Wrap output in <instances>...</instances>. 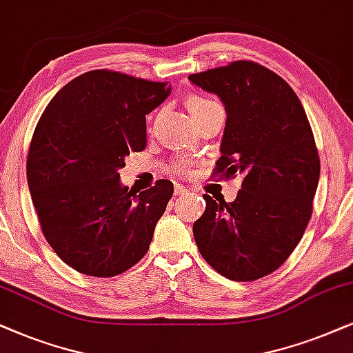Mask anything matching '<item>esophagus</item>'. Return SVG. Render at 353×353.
Here are the masks:
<instances>
[{
  "mask_svg": "<svg viewBox=\"0 0 353 353\" xmlns=\"http://www.w3.org/2000/svg\"><path fill=\"white\" fill-rule=\"evenodd\" d=\"M174 190H176V195H187L190 192L189 189H187V187L181 185V184H177L176 189H174Z\"/></svg>",
  "mask_w": 353,
  "mask_h": 353,
  "instance_id": "1",
  "label": "esophagus"
}]
</instances>
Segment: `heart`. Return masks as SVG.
<instances>
[{
	"label": "heart",
	"instance_id": "1",
	"mask_svg": "<svg viewBox=\"0 0 353 353\" xmlns=\"http://www.w3.org/2000/svg\"><path fill=\"white\" fill-rule=\"evenodd\" d=\"M210 105H214V101L210 100V98L199 97V95L189 97V100H187V108H189L192 117H194L196 112H200L201 110H205V108H208ZM182 168H184V163L177 164V169H179V171Z\"/></svg>",
	"mask_w": 353,
	"mask_h": 353
}]
</instances>
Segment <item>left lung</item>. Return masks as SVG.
I'll return each mask as SVG.
<instances>
[{"instance_id": "obj_1", "label": "left lung", "mask_w": 353, "mask_h": 353, "mask_svg": "<svg viewBox=\"0 0 353 353\" xmlns=\"http://www.w3.org/2000/svg\"><path fill=\"white\" fill-rule=\"evenodd\" d=\"M224 103L225 128L214 174L242 176L237 199L206 201L194 223L201 256L232 281L276 271L302 239L313 211L319 157L299 97L283 77L253 61L189 75Z\"/></svg>"}]
</instances>
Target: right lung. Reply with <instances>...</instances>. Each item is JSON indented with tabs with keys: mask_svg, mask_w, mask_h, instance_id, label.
<instances>
[{
	"mask_svg": "<svg viewBox=\"0 0 353 353\" xmlns=\"http://www.w3.org/2000/svg\"><path fill=\"white\" fill-rule=\"evenodd\" d=\"M171 93L114 70H90L61 88L45 108L27 158V182L41 231L75 271L112 278L142 260L174 185H122L119 169L147 145L145 116Z\"/></svg>",
	"mask_w": 353,
	"mask_h": 353,
	"instance_id": "right-lung-1",
	"label": "right lung"
}]
</instances>
